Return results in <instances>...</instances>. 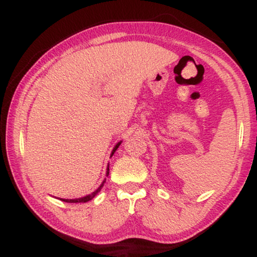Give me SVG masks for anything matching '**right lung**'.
Returning a JSON list of instances; mask_svg holds the SVG:
<instances>
[{
	"label": "right lung",
	"mask_w": 257,
	"mask_h": 257,
	"mask_svg": "<svg viewBox=\"0 0 257 257\" xmlns=\"http://www.w3.org/2000/svg\"><path fill=\"white\" fill-rule=\"evenodd\" d=\"M121 144V142H119L118 144H115V146L113 147V150H112V152H111V156L110 157H112L114 154V152L115 151H117V149L119 147V145H120ZM110 166H108L107 165V168H106V177H108V173H110V168H108ZM105 180H106V179H104V181L101 182V185L99 186V187H98L96 191H94L93 193H91V194H89V195H85V196H82V198H78V199H59V200H62V201H64V202H71V203H76V202H87V201H90V200H92L94 196H96L98 193L100 192V189H101V187H103L104 186V184H105Z\"/></svg>",
	"instance_id": "add662e5"
}]
</instances>
